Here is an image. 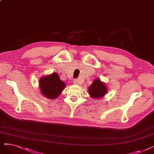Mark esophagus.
Here are the masks:
<instances>
[{
    "label": "esophagus",
    "mask_w": 154,
    "mask_h": 154,
    "mask_svg": "<svg viewBox=\"0 0 154 154\" xmlns=\"http://www.w3.org/2000/svg\"><path fill=\"white\" fill-rule=\"evenodd\" d=\"M73 83H74V84H76V85L78 84V83H79V79H74Z\"/></svg>",
    "instance_id": "esophagus-1"
}]
</instances>
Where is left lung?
<instances>
[{
	"label": "left lung",
	"instance_id": "8db88e82",
	"mask_svg": "<svg viewBox=\"0 0 154 154\" xmlns=\"http://www.w3.org/2000/svg\"><path fill=\"white\" fill-rule=\"evenodd\" d=\"M107 91L106 84L102 82L100 79H95L88 88V94L91 98H99L103 97Z\"/></svg>",
	"mask_w": 154,
	"mask_h": 154
}]
</instances>
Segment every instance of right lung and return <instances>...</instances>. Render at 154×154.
<instances>
[{"label":"right lung","instance_id":"add662e5","mask_svg":"<svg viewBox=\"0 0 154 154\" xmlns=\"http://www.w3.org/2000/svg\"><path fill=\"white\" fill-rule=\"evenodd\" d=\"M40 89L42 95L49 99H55L60 94L66 87L57 72L42 77L39 80Z\"/></svg>","mask_w":154,"mask_h":154}]
</instances>
